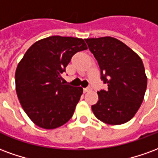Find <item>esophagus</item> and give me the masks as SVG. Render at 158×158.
I'll use <instances>...</instances> for the list:
<instances>
[{
    "label": "esophagus",
    "instance_id": "1",
    "mask_svg": "<svg viewBox=\"0 0 158 158\" xmlns=\"http://www.w3.org/2000/svg\"><path fill=\"white\" fill-rule=\"evenodd\" d=\"M90 88H85V89H83V91H84V93H86V92H88V91H89V90H90Z\"/></svg>",
    "mask_w": 158,
    "mask_h": 158
}]
</instances>
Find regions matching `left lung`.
<instances>
[{"instance_id": "left-lung-1", "label": "left lung", "mask_w": 158, "mask_h": 158, "mask_svg": "<svg viewBox=\"0 0 158 158\" xmlns=\"http://www.w3.org/2000/svg\"><path fill=\"white\" fill-rule=\"evenodd\" d=\"M98 62L102 79L107 89L97 91L98 102L91 106L102 122L118 125L135 115L142 103L147 77L141 58L119 40L106 36L86 39Z\"/></svg>"}]
</instances>
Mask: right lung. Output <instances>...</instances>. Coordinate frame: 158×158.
Here are the masks:
<instances>
[{
    "label": "right lung",
    "mask_w": 158,
    "mask_h": 158,
    "mask_svg": "<svg viewBox=\"0 0 158 158\" xmlns=\"http://www.w3.org/2000/svg\"><path fill=\"white\" fill-rule=\"evenodd\" d=\"M86 49L83 39L55 35L36 41L25 52L16 69V91L35 124L53 129L72 118L83 89L63 85L61 74L73 56Z\"/></svg>",
    "instance_id": "obj_1"
}]
</instances>
